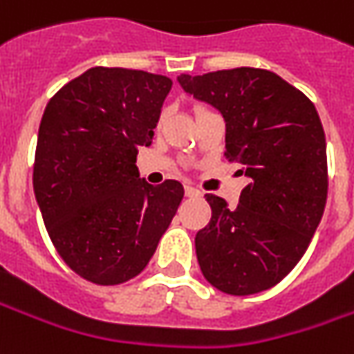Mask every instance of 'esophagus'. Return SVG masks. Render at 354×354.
I'll return each instance as SVG.
<instances>
[{"label": "esophagus", "instance_id": "34e87169", "mask_svg": "<svg viewBox=\"0 0 354 354\" xmlns=\"http://www.w3.org/2000/svg\"><path fill=\"white\" fill-rule=\"evenodd\" d=\"M186 196L187 197H197V196H199V189H197V187L186 186Z\"/></svg>", "mask_w": 354, "mask_h": 354}]
</instances>
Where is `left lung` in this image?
I'll use <instances>...</instances> for the list:
<instances>
[{"label": "left lung", "mask_w": 354, "mask_h": 354, "mask_svg": "<svg viewBox=\"0 0 354 354\" xmlns=\"http://www.w3.org/2000/svg\"><path fill=\"white\" fill-rule=\"evenodd\" d=\"M178 83L223 114L225 157L250 178L236 207L205 196L211 221L196 234L201 273L234 297L275 287L304 256L328 199L316 106L285 79L256 67L180 75Z\"/></svg>", "instance_id": "1"}]
</instances>
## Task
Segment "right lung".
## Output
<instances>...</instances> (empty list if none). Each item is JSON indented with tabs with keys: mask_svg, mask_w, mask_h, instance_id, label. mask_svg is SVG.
Instances as JSON below:
<instances>
[{
	"mask_svg": "<svg viewBox=\"0 0 354 354\" xmlns=\"http://www.w3.org/2000/svg\"><path fill=\"white\" fill-rule=\"evenodd\" d=\"M172 81L139 69L91 67L50 98L38 129L36 203L57 254L95 285L139 275L167 232L184 187L139 178Z\"/></svg>",
	"mask_w": 354,
	"mask_h": 354,
	"instance_id": "right-lung-1",
	"label": "right lung"
}]
</instances>
